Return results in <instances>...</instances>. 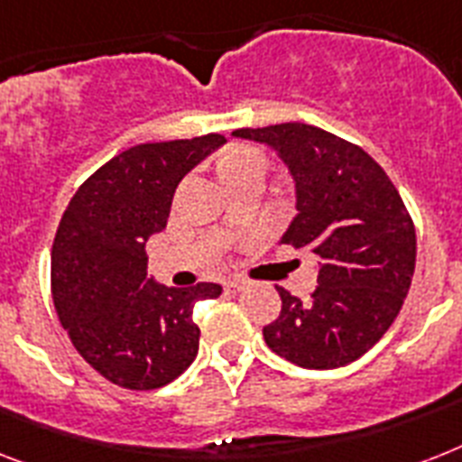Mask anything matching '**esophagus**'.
Listing matches in <instances>:
<instances>
[{"label": "esophagus", "instance_id": "obj_1", "mask_svg": "<svg viewBox=\"0 0 462 462\" xmlns=\"http://www.w3.org/2000/svg\"><path fill=\"white\" fill-rule=\"evenodd\" d=\"M239 290H244V282H239V280H235V277L225 282V291H239Z\"/></svg>", "mask_w": 462, "mask_h": 462}]
</instances>
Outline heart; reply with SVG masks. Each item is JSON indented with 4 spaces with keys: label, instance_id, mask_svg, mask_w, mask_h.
I'll return each mask as SVG.
<instances>
[{
    "label": "heart",
    "instance_id": "obj_1",
    "mask_svg": "<svg viewBox=\"0 0 462 462\" xmlns=\"http://www.w3.org/2000/svg\"><path fill=\"white\" fill-rule=\"evenodd\" d=\"M268 166L265 153L254 149V146H237L232 149L223 161V178H232V175H242V172L263 171Z\"/></svg>",
    "mask_w": 462,
    "mask_h": 462
}]
</instances>
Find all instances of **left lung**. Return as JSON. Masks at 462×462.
Wrapping results in <instances>:
<instances>
[{
	"instance_id": "8db88e82",
	"label": "left lung",
	"mask_w": 462,
	"mask_h": 462,
	"mask_svg": "<svg viewBox=\"0 0 462 462\" xmlns=\"http://www.w3.org/2000/svg\"><path fill=\"white\" fill-rule=\"evenodd\" d=\"M232 134L270 144L290 166L299 216L282 242L320 258L306 301L275 287L282 309L263 328L265 344L310 370L354 363L392 328L413 280L415 225L399 189L361 146L316 125Z\"/></svg>"
}]
</instances>
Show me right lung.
<instances>
[{
  "instance_id": "add662e5",
  "label": "right lung",
  "mask_w": 462,
  "mask_h": 462,
  "mask_svg": "<svg viewBox=\"0 0 462 462\" xmlns=\"http://www.w3.org/2000/svg\"><path fill=\"white\" fill-rule=\"evenodd\" d=\"M223 134L149 142L95 171L70 199L51 246V299L78 354L118 387L149 392L192 365L194 306L223 287L146 282V239L166 227L180 180Z\"/></svg>"
}]
</instances>
